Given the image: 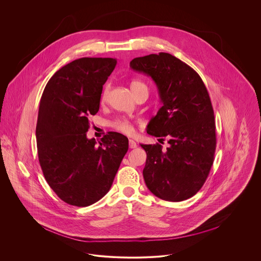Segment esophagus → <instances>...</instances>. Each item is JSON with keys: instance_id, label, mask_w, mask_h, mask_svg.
<instances>
[{"instance_id": "1", "label": "esophagus", "mask_w": 261, "mask_h": 261, "mask_svg": "<svg viewBox=\"0 0 261 261\" xmlns=\"http://www.w3.org/2000/svg\"><path fill=\"white\" fill-rule=\"evenodd\" d=\"M129 148L130 149H135V148H137V144L136 142L134 141V140H129Z\"/></svg>"}]
</instances>
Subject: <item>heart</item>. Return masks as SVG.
<instances>
[{
    "instance_id": "b5f03b06",
    "label": "heart",
    "mask_w": 261,
    "mask_h": 261,
    "mask_svg": "<svg viewBox=\"0 0 261 261\" xmlns=\"http://www.w3.org/2000/svg\"><path fill=\"white\" fill-rule=\"evenodd\" d=\"M142 87L147 88V86L145 85V83H143L142 81L133 80L131 82V89H132L133 92L137 90L138 88ZM109 90H110L109 86H107V87L103 89V91L101 93V101H105L106 99H107L108 94H109ZM110 125L114 130H116L118 132H121V133H124V134H132L134 132V128H133L132 122L129 119H127L126 117H121V116L120 117H116L115 119L112 120Z\"/></svg>"
}]
</instances>
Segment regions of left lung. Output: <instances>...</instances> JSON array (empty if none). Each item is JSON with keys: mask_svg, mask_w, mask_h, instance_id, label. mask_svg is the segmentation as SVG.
<instances>
[{"mask_svg": "<svg viewBox=\"0 0 261 261\" xmlns=\"http://www.w3.org/2000/svg\"><path fill=\"white\" fill-rule=\"evenodd\" d=\"M133 70L149 75L159 88L162 108L147 133L167 139L169 147L141 145L147 152L144 179L160 199L181 201L203 186L214 161V112L206 87L191 66L167 53L151 54L130 62Z\"/></svg>", "mask_w": 261, "mask_h": 261, "instance_id": "left-lung-1", "label": "left lung"}]
</instances>
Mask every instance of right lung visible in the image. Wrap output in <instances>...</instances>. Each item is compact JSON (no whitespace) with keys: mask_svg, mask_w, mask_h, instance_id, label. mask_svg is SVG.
Wrapping results in <instances>:
<instances>
[{"mask_svg":"<svg viewBox=\"0 0 261 261\" xmlns=\"http://www.w3.org/2000/svg\"><path fill=\"white\" fill-rule=\"evenodd\" d=\"M115 65L112 58L75 60L50 77L40 99L39 162L51 190L71 205L101 199L128 150V139L120 133L109 132L98 143L86 136L88 117L99 112L102 85Z\"/></svg>","mask_w":261,"mask_h":261,"instance_id":"right-lung-1","label":"right lung"}]
</instances>
